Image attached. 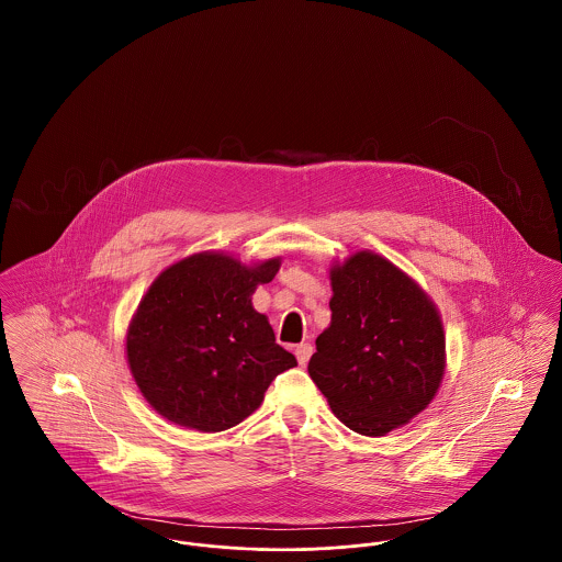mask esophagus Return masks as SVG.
<instances>
[{
	"label": "esophagus",
	"mask_w": 562,
	"mask_h": 562,
	"mask_svg": "<svg viewBox=\"0 0 562 562\" xmlns=\"http://www.w3.org/2000/svg\"><path fill=\"white\" fill-rule=\"evenodd\" d=\"M312 353H314L312 344H299V346L294 348V356H296V360H299V364H301V367H305V364L310 362Z\"/></svg>",
	"instance_id": "obj_1"
}]
</instances>
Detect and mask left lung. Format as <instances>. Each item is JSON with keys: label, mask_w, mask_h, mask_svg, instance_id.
Segmentation results:
<instances>
[{"label": "left lung", "mask_w": 562, "mask_h": 562, "mask_svg": "<svg viewBox=\"0 0 562 562\" xmlns=\"http://www.w3.org/2000/svg\"><path fill=\"white\" fill-rule=\"evenodd\" d=\"M330 286V326L307 371L349 429L385 436L419 415L440 387V314L415 280L371 250L333 266Z\"/></svg>", "instance_id": "obj_1"}]
</instances>
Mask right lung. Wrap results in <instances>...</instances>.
Returning a JSON list of instances; mask_svg holds the SVG:
<instances>
[{
  "label": "right lung",
  "mask_w": 562,
  "mask_h": 562,
  "mask_svg": "<svg viewBox=\"0 0 562 562\" xmlns=\"http://www.w3.org/2000/svg\"><path fill=\"white\" fill-rule=\"evenodd\" d=\"M278 269L280 257L244 266L198 252L154 280L128 326L126 356L164 419L198 431L234 428L261 406L278 374L296 367L250 301Z\"/></svg>",
  "instance_id": "add662e5"
}]
</instances>
